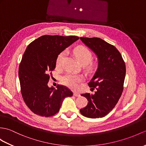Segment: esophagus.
Masks as SVG:
<instances>
[{"label": "esophagus", "instance_id": "1", "mask_svg": "<svg viewBox=\"0 0 146 146\" xmlns=\"http://www.w3.org/2000/svg\"><path fill=\"white\" fill-rule=\"evenodd\" d=\"M73 95H74V96H76V97H78V96H80V94H79L78 93L74 92V93H73Z\"/></svg>", "mask_w": 146, "mask_h": 146}]
</instances>
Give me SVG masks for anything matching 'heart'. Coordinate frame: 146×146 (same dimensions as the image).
Masks as SVG:
<instances>
[{
  "label": "heart",
  "instance_id": "1",
  "mask_svg": "<svg viewBox=\"0 0 146 146\" xmlns=\"http://www.w3.org/2000/svg\"><path fill=\"white\" fill-rule=\"evenodd\" d=\"M74 54L75 55L76 59L81 64L87 65L89 63L91 59H92V53L88 48L84 46H78L74 49ZM65 52H63L60 53L56 58V65L57 66H60L63 63L65 60ZM95 67V65L93 64H91L89 66L90 70H93ZM81 80V78L79 76L75 75L72 74H67L66 75L62 77V83L70 88L75 90L78 86V83Z\"/></svg>",
  "mask_w": 146,
  "mask_h": 146
}]
</instances>
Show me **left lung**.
<instances>
[{"instance_id":"8db88e82","label":"left lung","mask_w":146,"mask_h":146,"mask_svg":"<svg viewBox=\"0 0 146 146\" xmlns=\"http://www.w3.org/2000/svg\"><path fill=\"white\" fill-rule=\"evenodd\" d=\"M82 42L96 54L98 66L88 85L96 88L94 94L81 96L88 101L87 106L80 110L84 116L103 117L113 109L123 91L126 65L121 53L114 46L97 37H80Z\"/></svg>"}]
</instances>
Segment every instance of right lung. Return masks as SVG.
<instances>
[{"instance_id":"obj_1","label":"right lung","mask_w":146,"mask_h":146,"mask_svg":"<svg viewBox=\"0 0 146 146\" xmlns=\"http://www.w3.org/2000/svg\"><path fill=\"white\" fill-rule=\"evenodd\" d=\"M79 39L76 36L43 35L30 43L23 53L19 68L23 101L33 113L53 116L59 111L64 98L72 96L67 87H48L52 72L59 54Z\"/></svg>"}]
</instances>
